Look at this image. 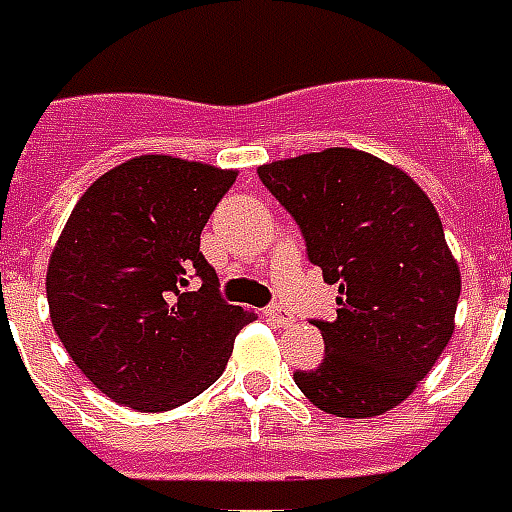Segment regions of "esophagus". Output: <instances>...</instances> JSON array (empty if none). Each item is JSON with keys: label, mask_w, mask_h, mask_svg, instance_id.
<instances>
[{"label": "esophagus", "mask_w": 512, "mask_h": 512, "mask_svg": "<svg viewBox=\"0 0 512 512\" xmlns=\"http://www.w3.org/2000/svg\"><path fill=\"white\" fill-rule=\"evenodd\" d=\"M264 317L273 322V325H278V328H286V325H292V322H295L292 311L284 306H267L264 308Z\"/></svg>", "instance_id": "obj_1"}]
</instances>
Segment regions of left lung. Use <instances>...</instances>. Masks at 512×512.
I'll return each mask as SVG.
<instances>
[{
	"label": "left lung",
	"mask_w": 512,
	"mask_h": 512,
	"mask_svg": "<svg viewBox=\"0 0 512 512\" xmlns=\"http://www.w3.org/2000/svg\"><path fill=\"white\" fill-rule=\"evenodd\" d=\"M259 179L303 231L311 264L339 284L317 369L295 372L320 411L366 419L400 405L452 339L460 270L416 181L358 148L278 159Z\"/></svg>",
	"instance_id": "1"
}]
</instances>
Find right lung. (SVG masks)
<instances>
[{
    "label": "right lung",
    "instance_id": "obj_1",
    "mask_svg": "<svg viewBox=\"0 0 512 512\" xmlns=\"http://www.w3.org/2000/svg\"><path fill=\"white\" fill-rule=\"evenodd\" d=\"M237 170L146 154L76 201L46 270L49 314L82 375L132 411L179 408L226 369L253 311L228 306L201 231ZM192 277L202 286L189 292Z\"/></svg>",
    "mask_w": 512,
    "mask_h": 512
}]
</instances>
